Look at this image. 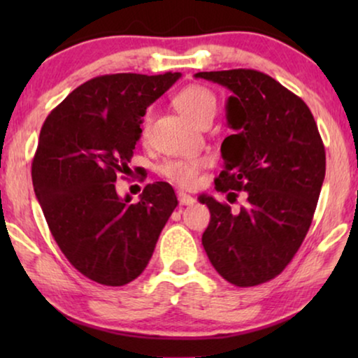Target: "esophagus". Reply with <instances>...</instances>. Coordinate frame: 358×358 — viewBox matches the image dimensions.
I'll use <instances>...</instances> for the list:
<instances>
[{
  "label": "esophagus",
  "instance_id": "1",
  "mask_svg": "<svg viewBox=\"0 0 358 358\" xmlns=\"http://www.w3.org/2000/svg\"><path fill=\"white\" fill-rule=\"evenodd\" d=\"M178 199H179V203L180 205H192V203H195V199L192 197V195H189V194H185V192H178Z\"/></svg>",
  "mask_w": 358,
  "mask_h": 358
}]
</instances>
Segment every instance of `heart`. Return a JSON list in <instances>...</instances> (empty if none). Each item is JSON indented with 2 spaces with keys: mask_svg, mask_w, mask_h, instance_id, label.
Returning <instances> with one entry per match:
<instances>
[{
  "mask_svg": "<svg viewBox=\"0 0 358 358\" xmlns=\"http://www.w3.org/2000/svg\"><path fill=\"white\" fill-rule=\"evenodd\" d=\"M174 106L185 119H189L195 125H202L203 122L213 120L217 114V97L212 91L203 86H187L174 97ZM151 117L153 112L148 110L143 119V135L148 134ZM202 159H169L161 164L159 173L169 179L171 182L190 187L197 182L199 173L202 169Z\"/></svg>",
  "mask_w": 358,
  "mask_h": 358,
  "instance_id": "1",
  "label": "heart"
}]
</instances>
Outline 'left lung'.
Segmentation results:
<instances>
[{
	"instance_id": "obj_1",
	"label": "left lung",
	"mask_w": 358,
	"mask_h": 358,
	"mask_svg": "<svg viewBox=\"0 0 358 358\" xmlns=\"http://www.w3.org/2000/svg\"><path fill=\"white\" fill-rule=\"evenodd\" d=\"M195 78L233 92L227 101L233 135L222 143L224 168L215 189L236 199L238 213L210 195L202 234L205 252L220 275L236 287H254L288 266L311 227L326 174V153L311 110L300 97L256 70L200 71Z\"/></svg>"
}]
</instances>
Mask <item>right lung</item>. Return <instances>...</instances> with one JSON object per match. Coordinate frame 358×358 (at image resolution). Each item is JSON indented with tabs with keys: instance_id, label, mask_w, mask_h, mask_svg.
<instances>
[{
	"instance_id": "obj_1",
	"label": "right lung",
	"mask_w": 358,
	"mask_h": 358,
	"mask_svg": "<svg viewBox=\"0 0 358 358\" xmlns=\"http://www.w3.org/2000/svg\"><path fill=\"white\" fill-rule=\"evenodd\" d=\"M180 73L97 76L78 86L43 122L32 184L58 248L83 275L109 287L135 280L178 207L168 182L148 184L136 203L119 197L146 107Z\"/></svg>"
}]
</instances>
